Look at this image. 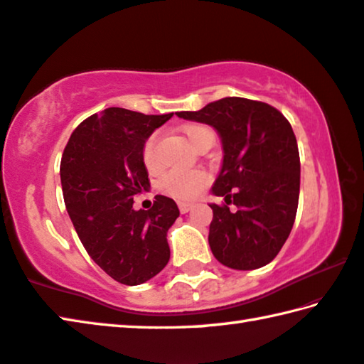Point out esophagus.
Wrapping results in <instances>:
<instances>
[{
    "label": "esophagus",
    "mask_w": 364,
    "mask_h": 364,
    "mask_svg": "<svg viewBox=\"0 0 364 364\" xmlns=\"http://www.w3.org/2000/svg\"><path fill=\"white\" fill-rule=\"evenodd\" d=\"M178 208H180L181 213H188L189 210L194 208V203H189V202H180L178 203Z\"/></svg>",
    "instance_id": "esophagus-1"
}]
</instances>
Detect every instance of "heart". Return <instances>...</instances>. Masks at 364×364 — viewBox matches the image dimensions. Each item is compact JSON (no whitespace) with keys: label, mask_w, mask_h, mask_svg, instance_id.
I'll return each mask as SVG.
<instances>
[{"label":"heart","mask_w":364,"mask_h":364,"mask_svg":"<svg viewBox=\"0 0 364 364\" xmlns=\"http://www.w3.org/2000/svg\"><path fill=\"white\" fill-rule=\"evenodd\" d=\"M210 132L203 125L189 124L184 127V134L188 135L191 143H196L199 138ZM157 141H159V135L153 134L143 146V161L148 167H154L157 159ZM208 183V173L202 168H173L165 171L159 180V189L165 196L173 197L178 200H191L196 199L200 194V191Z\"/></svg>","instance_id":"b5f03b06"}]
</instances>
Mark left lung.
I'll use <instances>...</instances> for the list:
<instances>
[{
  "instance_id": "1",
  "label": "left lung",
  "mask_w": 364,
  "mask_h": 364,
  "mask_svg": "<svg viewBox=\"0 0 364 364\" xmlns=\"http://www.w3.org/2000/svg\"><path fill=\"white\" fill-rule=\"evenodd\" d=\"M176 116L211 125L223 143V165L211 193L234 203L237 211L210 203L211 253L230 269L266 266L291 232L299 202L301 162L291 124L270 105L240 97Z\"/></svg>"
}]
</instances>
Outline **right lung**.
Segmentation results:
<instances>
[{"label":"right lung","instance_id":"1","mask_svg":"<svg viewBox=\"0 0 364 364\" xmlns=\"http://www.w3.org/2000/svg\"><path fill=\"white\" fill-rule=\"evenodd\" d=\"M171 116L107 108L79 124L63 151L60 180L73 226L92 259L122 285H141L170 259L175 200L156 196L149 210H134V197L149 188L144 143Z\"/></svg>","mask_w":364,"mask_h":364}]
</instances>
